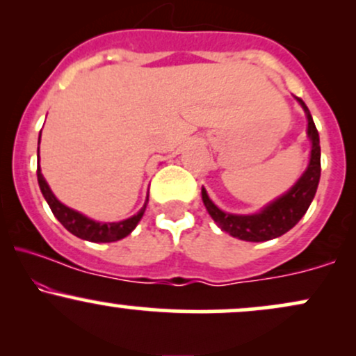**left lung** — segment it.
Returning a JSON list of instances; mask_svg holds the SVG:
<instances>
[{"instance_id": "1", "label": "left lung", "mask_w": 356, "mask_h": 356, "mask_svg": "<svg viewBox=\"0 0 356 356\" xmlns=\"http://www.w3.org/2000/svg\"><path fill=\"white\" fill-rule=\"evenodd\" d=\"M296 100L301 105V108L305 110L306 120H308L306 134H308L309 142H312V152H309L308 165H306L301 177L295 182V186L289 187L283 195L266 204L263 209L254 212V214H231V212L219 209L211 201L207 191L202 187V202L207 212H209V216L220 229L227 232L232 238L249 241V243H263V241L280 238V236H283L284 232H288L300 222V219L308 211L314 194H316L321 175L320 136H318L313 117L305 105V102L298 99V97Z\"/></svg>"}]
</instances>
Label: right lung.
<instances>
[{
    "instance_id": "right-lung-1",
    "label": "right lung",
    "mask_w": 356,
    "mask_h": 356,
    "mask_svg": "<svg viewBox=\"0 0 356 356\" xmlns=\"http://www.w3.org/2000/svg\"><path fill=\"white\" fill-rule=\"evenodd\" d=\"M42 137V132H40ZM40 144V142H38ZM36 175H38V186L42 191L44 201L48 202L50 209L56 219L63 224V227L67 231H70L76 238L90 241V243H113V241L124 239L125 236H129L130 232L137 227L138 220L144 216L147 202H149V195L145 197L144 206L142 209L134 214L132 218L118 220V222H100V220H93L87 218L81 212L72 209V207L65 206L63 202H60L56 199V195L53 194L48 182L44 181L42 174V167H40V147H38V169H36Z\"/></svg>"
}]
</instances>
